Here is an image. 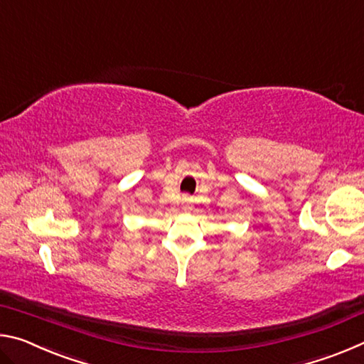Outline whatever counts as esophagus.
<instances>
[{
	"label": "esophagus",
	"instance_id": "obj_1",
	"mask_svg": "<svg viewBox=\"0 0 364 364\" xmlns=\"http://www.w3.org/2000/svg\"><path fill=\"white\" fill-rule=\"evenodd\" d=\"M184 208H189V202H188V199H184Z\"/></svg>",
	"mask_w": 364,
	"mask_h": 364
}]
</instances>
